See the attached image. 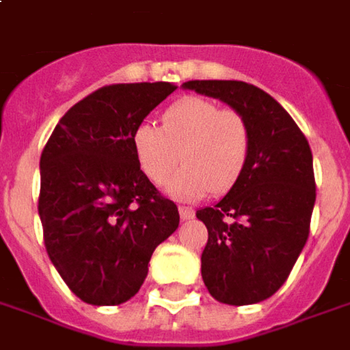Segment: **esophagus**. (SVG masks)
<instances>
[{
    "label": "esophagus",
    "instance_id": "1",
    "mask_svg": "<svg viewBox=\"0 0 350 350\" xmlns=\"http://www.w3.org/2000/svg\"><path fill=\"white\" fill-rule=\"evenodd\" d=\"M180 217H182L183 221H185V219H191L193 216H195V210L191 208V206H180Z\"/></svg>",
    "mask_w": 350,
    "mask_h": 350
}]
</instances>
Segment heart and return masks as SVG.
Wrapping results in <instances>:
<instances>
[{
    "instance_id": "heart-1",
    "label": "heart",
    "mask_w": 350,
    "mask_h": 350,
    "mask_svg": "<svg viewBox=\"0 0 350 350\" xmlns=\"http://www.w3.org/2000/svg\"><path fill=\"white\" fill-rule=\"evenodd\" d=\"M133 151L142 172L155 185L168 182L167 191L180 200L206 193H227L241 180L252 153L248 117L202 96H185L167 107L163 126L144 121L133 131Z\"/></svg>"
}]
</instances>
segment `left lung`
Segmentation results:
<instances>
[{
    "mask_svg": "<svg viewBox=\"0 0 350 350\" xmlns=\"http://www.w3.org/2000/svg\"><path fill=\"white\" fill-rule=\"evenodd\" d=\"M248 117L252 153L241 180L214 206L197 210L208 229L200 273L227 305L267 299L284 284L309 237L317 185L305 134L265 90L244 81H187Z\"/></svg>",
    "mask_w": 350,
    "mask_h": 350,
    "instance_id": "1",
    "label": "left lung"
}]
</instances>
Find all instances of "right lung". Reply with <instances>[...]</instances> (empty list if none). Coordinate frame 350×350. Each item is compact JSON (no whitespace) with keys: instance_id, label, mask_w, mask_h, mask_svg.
Segmentation results:
<instances>
[{"instance_id":"add662e5","label":"right lung","mask_w":350,"mask_h":350,"mask_svg":"<svg viewBox=\"0 0 350 350\" xmlns=\"http://www.w3.org/2000/svg\"><path fill=\"white\" fill-rule=\"evenodd\" d=\"M176 89L157 81L94 90L66 111L41 153L45 248L81 301H129L153 250L178 229V206L142 172L131 144L136 124Z\"/></svg>"}]
</instances>
